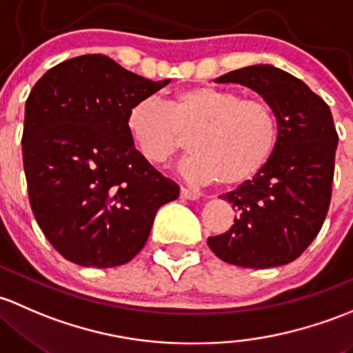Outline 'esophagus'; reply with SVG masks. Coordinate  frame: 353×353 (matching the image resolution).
Returning a JSON list of instances; mask_svg holds the SVG:
<instances>
[{"mask_svg":"<svg viewBox=\"0 0 353 353\" xmlns=\"http://www.w3.org/2000/svg\"><path fill=\"white\" fill-rule=\"evenodd\" d=\"M180 197L187 199V201H197L199 194H197V192H192V190H188V188L181 187L180 188Z\"/></svg>","mask_w":353,"mask_h":353,"instance_id":"1","label":"esophagus"}]
</instances>
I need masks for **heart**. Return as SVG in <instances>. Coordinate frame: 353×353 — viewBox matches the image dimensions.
Instances as JSON below:
<instances>
[{"mask_svg": "<svg viewBox=\"0 0 353 353\" xmlns=\"http://www.w3.org/2000/svg\"><path fill=\"white\" fill-rule=\"evenodd\" d=\"M127 134L146 161L163 165L192 146L181 172L195 183L238 187L270 163L279 144V123L260 98L223 86L185 88L161 105L136 101L125 117Z\"/></svg>", "mask_w": 353, "mask_h": 353, "instance_id": "heart-1", "label": "heart"}]
</instances>
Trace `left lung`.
Segmentation results:
<instances>
[{
	"instance_id": "left-lung-1",
	"label": "left lung",
	"mask_w": 353,
	"mask_h": 353,
	"mask_svg": "<svg viewBox=\"0 0 353 353\" xmlns=\"http://www.w3.org/2000/svg\"><path fill=\"white\" fill-rule=\"evenodd\" d=\"M216 83H239L261 95L277 117L279 144L260 175L221 195L238 217L207 245L238 267L290 263L318 236L328 212L339 144L332 112L306 83L272 64L236 69Z\"/></svg>"
}]
</instances>
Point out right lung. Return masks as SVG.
Returning a JSON list of instances; mask_svg holds the SVG:
<instances>
[{"label":"right lung","instance_id":"obj_1","mask_svg":"<svg viewBox=\"0 0 353 353\" xmlns=\"http://www.w3.org/2000/svg\"><path fill=\"white\" fill-rule=\"evenodd\" d=\"M168 83L88 54L49 69L32 88L21 137L28 199L46 238L72 263L130 261L159 207L180 195L134 148L125 127L129 108Z\"/></svg>","mask_w":353,"mask_h":353}]
</instances>
